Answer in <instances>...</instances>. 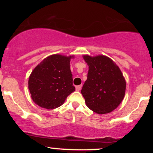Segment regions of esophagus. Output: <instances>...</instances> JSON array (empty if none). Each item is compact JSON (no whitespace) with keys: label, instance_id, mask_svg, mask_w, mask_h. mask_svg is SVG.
<instances>
[{"label":"esophagus","instance_id":"1","mask_svg":"<svg viewBox=\"0 0 153 153\" xmlns=\"http://www.w3.org/2000/svg\"><path fill=\"white\" fill-rule=\"evenodd\" d=\"M81 88H82V85H77V86L75 87V88H76V91H79L80 89H81Z\"/></svg>","mask_w":153,"mask_h":153}]
</instances>
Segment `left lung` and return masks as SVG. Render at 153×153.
I'll list each match as a JSON object with an SVG mask.
<instances>
[{
  "label": "left lung",
  "instance_id": "left-lung-1",
  "mask_svg": "<svg viewBox=\"0 0 153 153\" xmlns=\"http://www.w3.org/2000/svg\"><path fill=\"white\" fill-rule=\"evenodd\" d=\"M83 59L88 65L87 80L81 90L86 106L99 114L109 113L120 104L125 94L122 72L106 56L84 55Z\"/></svg>",
  "mask_w": 153,
  "mask_h": 153
}]
</instances>
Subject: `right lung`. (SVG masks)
I'll return each instance as SVG.
<instances>
[{
  "mask_svg": "<svg viewBox=\"0 0 153 153\" xmlns=\"http://www.w3.org/2000/svg\"><path fill=\"white\" fill-rule=\"evenodd\" d=\"M71 56L53 54L47 57L32 71L29 90L35 103L47 109L60 106L75 91L71 73Z\"/></svg>",
  "mask_w": 153,
  "mask_h": 153,
  "instance_id": "right-lung-1",
  "label": "right lung"
}]
</instances>
